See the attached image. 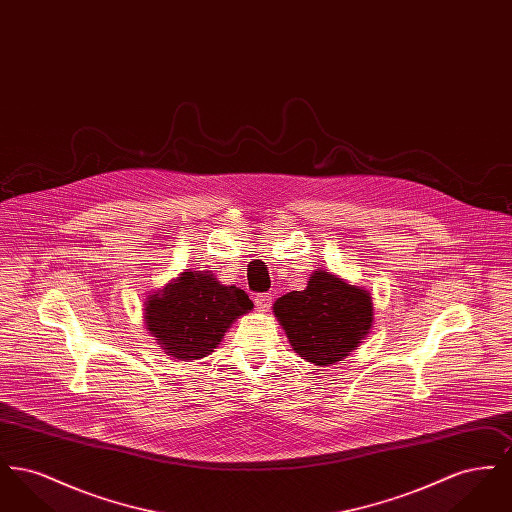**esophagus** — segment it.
I'll return each instance as SVG.
<instances>
[{
  "label": "esophagus",
  "instance_id": "obj_1",
  "mask_svg": "<svg viewBox=\"0 0 512 512\" xmlns=\"http://www.w3.org/2000/svg\"><path fill=\"white\" fill-rule=\"evenodd\" d=\"M272 305V295L270 293H261L255 297V307L261 311V313H267Z\"/></svg>",
  "mask_w": 512,
  "mask_h": 512
}]
</instances>
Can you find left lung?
<instances>
[{
    "mask_svg": "<svg viewBox=\"0 0 512 512\" xmlns=\"http://www.w3.org/2000/svg\"><path fill=\"white\" fill-rule=\"evenodd\" d=\"M272 309L293 351L318 366L347 357L365 340L374 320L370 293L318 268L303 292L278 297Z\"/></svg>",
    "mask_w": 512,
    "mask_h": 512,
    "instance_id": "left-lung-1",
    "label": "left lung"
}]
</instances>
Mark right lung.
Masks as SVG:
<instances>
[{
    "mask_svg": "<svg viewBox=\"0 0 512 512\" xmlns=\"http://www.w3.org/2000/svg\"><path fill=\"white\" fill-rule=\"evenodd\" d=\"M253 309L249 295L224 286L207 270H186L146 301V326L178 361L203 359L217 349L236 318Z\"/></svg>",
    "mask_w": 512,
    "mask_h": 512,
    "instance_id": "add662e5",
    "label": "right lung"
}]
</instances>
